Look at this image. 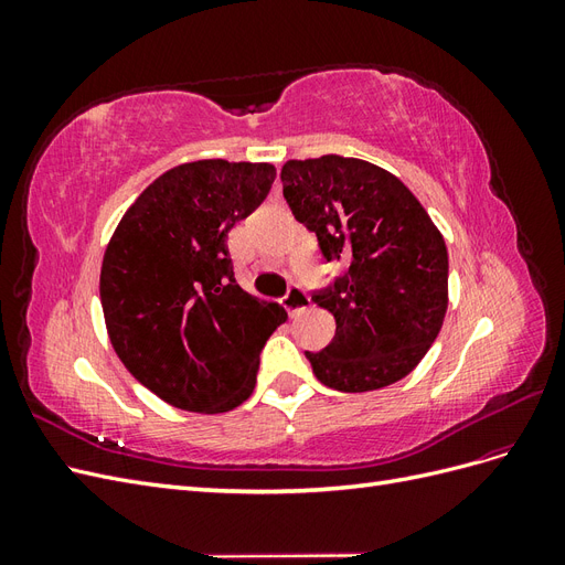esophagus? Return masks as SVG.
<instances>
[{"instance_id":"34e87169","label":"esophagus","mask_w":565,"mask_h":565,"mask_svg":"<svg viewBox=\"0 0 565 565\" xmlns=\"http://www.w3.org/2000/svg\"><path fill=\"white\" fill-rule=\"evenodd\" d=\"M282 303H285L287 313L295 318V316H299L301 311L309 309V306H311V299H309V295H306V289H301V287H292V289H289V292L285 295Z\"/></svg>"}]
</instances>
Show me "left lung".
<instances>
[{
  "label": "left lung",
  "instance_id": "left-lung-1",
  "mask_svg": "<svg viewBox=\"0 0 565 565\" xmlns=\"http://www.w3.org/2000/svg\"><path fill=\"white\" fill-rule=\"evenodd\" d=\"M282 195L344 276L313 292L334 316L328 347L306 351L330 388L363 393L407 377L436 341L448 311V249L409 188L365 160H289Z\"/></svg>",
  "mask_w": 565,
  "mask_h": 565
}]
</instances>
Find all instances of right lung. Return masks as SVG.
<instances>
[{
    "label": "right lung",
    "mask_w": 565,
    "mask_h": 565,
    "mask_svg": "<svg viewBox=\"0 0 565 565\" xmlns=\"http://www.w3.org/2000/svg\"><path fill=\"white\" fill-rule=\"evenodd\" d=\"M276 167L198 160L136 198L100 266L119 361L164 403L228 413L249 398L268 337L287 320L235 282L228 233L266 200Z\"/></svg>",
    "instance_id": "right-lung-1"
}]
</instances>
